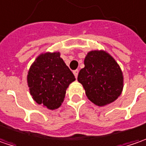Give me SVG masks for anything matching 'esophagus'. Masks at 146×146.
I'll return each instance as SVG.
<instances>
[{
    "mask_svg": "<svg viewBox=\"0 0 146 146\" xmlns=\"http://www.w3.org/2000/svg\"><path fill=\"white\" fill-rule=\"evenodd\" d=\"M73 73H74L76 78H77V76H78V73H79V70H75L73 71Z\"/></svg>",
    "mask_w": 146,
    "mask_h": 146,
    "instance_id": "1",
    "label": "esophagus"
}]
</instances>
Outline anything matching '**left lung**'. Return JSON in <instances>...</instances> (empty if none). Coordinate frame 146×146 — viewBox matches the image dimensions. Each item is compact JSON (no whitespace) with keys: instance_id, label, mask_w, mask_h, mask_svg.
Returning a JSON list of instances; mask_svg holds the SVG:
<instances>
[{"instance_id":"1","label":"left lung","mask_w":146,"mask_h":146,"mask_svg":"<svg viewBox=\"0 0 146 146\" xmlns=\"http://www.w3.org/2000/svg\"><path fill=\"white\" fill-rule=\"evenodd\" d=\"M78 81L84 86L88 98L94 104L104 106L120 96L123 76L119 66L104 51L90 52L80 70Z\"/></svg>"}]
</instances>
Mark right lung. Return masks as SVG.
Listing matches in <instances>:
<instances>
[{"label": "right lung", "instance_id": "1", "mask_svg": "<svg viewBox=\"0 0 146 146\" xmlns=\"http://www.w3.org/2000/svg\"><path fill=\"white\" fill-rule=\"evenodd\" d=\"M27 80L33 99L52 110L61 106L67 87L76 78L59 52H48L35 60Z\"/></svg>", "mask_w": 146, "mask_h": 146}]
</instances>
